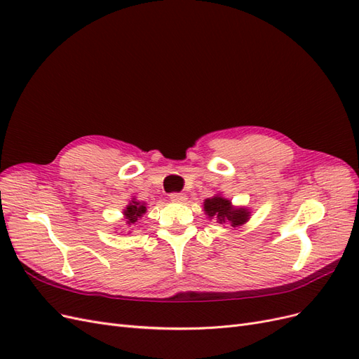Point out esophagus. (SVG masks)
Masks as SVG:
<instances>
[{"label": "esophagus", "instance_id": "obj_1", "mask_svg": "<svg viewBox=\"0 0 359 359\" xmlns=\"http://www.w3.org/2000/svg\"><path fill=\"white\" fill-rule=\"evenodd\" d=\"M186 199H187V196L184 193H172L170 194V201L175 203H182V202H186Z\"/></svg>", "mask_w": 359, "mask_h": 359}]
</instances>
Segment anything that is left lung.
<instances>
[{"instance_id":"8db88e82","label":"left lung","mask_w":359,"mask_h":359,"mask_svg":"<svg viewBox=\"0 0 359 359\" xmlns=\"http://www.w3.org/2000/svg\"><path fill=\"white\" fill-rule=\"evenodd\" d=\"M203 211L210 220H217L220 224H231L232 227H240L250 220V211L247 206H235L231 199L222 194H215L212 198L203 201Z\"/></svg>"}]
</instances>
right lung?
Listing matches in <instances>:
<instances>
[{
	"label": "right lung",
	"mask_w": 359,
	"mask_h": 359,
	"mask_svg": "<svg viewBox=\"0 0 359 359\" xmlns=\"http://www.w3.org/2000/svg\"><path fill=\"white\" fill-rule=\"evenodd\" d=\"M145 212H147V203L140 202L136 198H133L123 211L126 224H128V226L135 224L139 219H142Z\"/></svg>",
	"instance_id": "obj_1"
}]
</instances>
